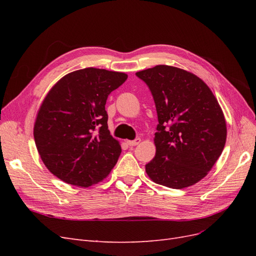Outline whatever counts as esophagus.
I'll list each match as a JSON object with an SVG mask.
<instances>
[{
	"label": "esophagus",
	"mask_w": 256,
	"mask_h": 256,
	"mask_svg": "<svg viewBox=\"0 0 256 256\" xmlns=\"http://www.w3.org/2000/svg\"><path fill=\"white\" fill-rule=\"evenodd\" d=\"M140 142H141V138H136V140H134V141H127V144L129 146H136L138 144H140Z\"/></svg>",
	"instance_id": "1"
}]
</instances>
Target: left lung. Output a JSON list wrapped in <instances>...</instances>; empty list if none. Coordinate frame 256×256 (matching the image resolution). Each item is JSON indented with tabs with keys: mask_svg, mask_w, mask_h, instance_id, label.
Listing matches in <instances>:
<instances>
[{
	"mask_svg": "<svg viewBox=\"0 0 256 256\" xmlns=\"http://www.w3.org/2000/svg\"><path fill=\"white\" fill-rule=\"evenodd\" d=\"M152 92L158 114L156 154L145 166L150 180L172 189L198 182L218 160L226 122L218 100L198 76L157 65L136 74Z\"/></svg>",
	"mask_w": 256,
	"mask_h": 256,
	"instance_id": "8db88e82",
	"label": "left lung"
}]
</instances>
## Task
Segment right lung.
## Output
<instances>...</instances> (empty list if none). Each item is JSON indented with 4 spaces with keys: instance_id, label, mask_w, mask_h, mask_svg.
<instances>
[{
    "instance_id": "add662e5",
    "label": "right lung",
    "mask_w": 256,
    "mask_h": 256,
    "mask_svg": "<svg viewBox=\"0 0 256 256\" xmlns=\"http://www.w3.org/2000/svg\"><path fill=\"white\" fill-rule=\"evenodd\" d=\"M127 78L88 67L64 76L48 92L36 115L34 138L54 176L88 188L110 174L122 148L108 129L106 102Z\"/></svg>"
}]
</instances>
